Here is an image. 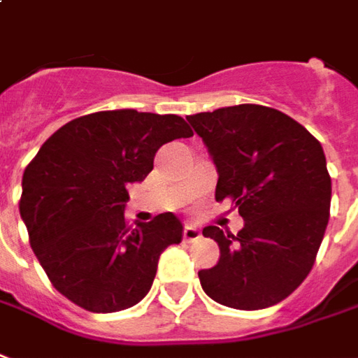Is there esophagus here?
<instances>
[{
  "label": "esophagus",
  "mask_w": 358,
  "mask_h": 358,
  "mask_svg": "<svg viewBox=\"0 0 358 358\" xmlns=\"http://www.w3.org/2000/svg\"><path fill=\"white\" fill-rule=\"evenodd\" d=\"M201 238V229L197 224H186L184 227V240L187 242H194V240Z\"/></svg>",
  "instance_id": "34e87169"
}]
</instances>
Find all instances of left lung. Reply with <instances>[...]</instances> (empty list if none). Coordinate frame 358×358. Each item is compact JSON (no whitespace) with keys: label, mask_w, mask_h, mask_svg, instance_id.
<instances>
[{"label":"left lung","mask_w":358,"mask_h":358,"mask_svg":"<svg viewBox=\"0 0 358 358\" xmlns=\"http://www.w3.org/2000/svg\"><path fill=\"white\" fill-rule=\"evenodd\" d=\"M231 197L238 234L205 227L219 244L217 266L199 271L207 296L222 306L259 310L287 299L306 279L326 232L331 178L316 137L283 112L238 104L187 116Z\"/></svg>","instance_id":"1"}]
</instances>
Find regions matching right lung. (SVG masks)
<instances>
[{"label": "right lung", "instance_id": "add662e5", "mask_svg": "<svg viewBox=\"0 0 358 358\" xmlns=\"http://www.w3.org/2000/svg\"><path fill=\"white\" fill-rule=\"evenodd\" d=\"M192 136L176 114L108 110L67 122L40 147L22 174L19 209L32 252L66 299L108 314L149 292L184 227L174 213L127 227V186L153 171L162 145Z\"/></svg>", "mask_w": 358, "mask_h": 358}]
</instances>
